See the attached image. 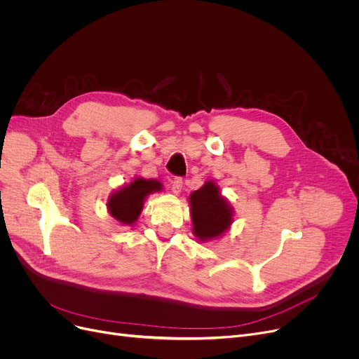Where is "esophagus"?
Instances as JSON below:
<instances>
[{"instance_id": "esophagus-1", "label": "esophagus", "mask_w": 359, "mask_h": 359, "mask_svg": "<svg viewBox=\"0 0 359 359\" xmlns=\"http://www.w3.org/2000/svg\"><path fill=\"white\" fill-rule=\"evenodd\" d=\"M182 187H183V180L180 177H176L173 182H172V192L175 195H179L182 192Z\"/></svg>"}]
</instances>
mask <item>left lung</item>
I'll return each instance as SVG.
<instances>
[{
	"mask_svg": "<svg viewBox=\"0 0 359 359\" xmlns=\"http://www.w3.org/2000/svg\"><path fill=\"white\" fill-rule=\"evenodd\" d=\"M194 234L199 241L219 238L233 224L234 210L214 180H206L189 196Z\"/></svg>",
	"mask_w": 359,
	"mask_h": 359,
	"instance_id": "8db88e82",
	"label": "left lung"
}]
</instances>
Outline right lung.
<instances>
[{
    "mask_svg": "<svg viewBox=\"0 0 359 359\" xmlns=\"http://www.w3.org/2000/svg\"><path fill=\"white\" fill-rule=\"evenodd\" d=\"M163 184L156 179L134 177L130 183L123 184L107 199V211L118 222L134 225L142 211L144 201L148 195L161 192Z\"/></svg>",
    "mask_w": 359,
    "mask_h": 359,
    "instance_id": "add662e5",
    "label": "right lung"
}]
</instances>
